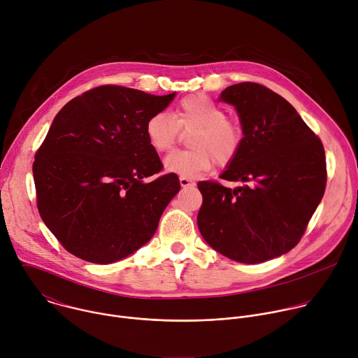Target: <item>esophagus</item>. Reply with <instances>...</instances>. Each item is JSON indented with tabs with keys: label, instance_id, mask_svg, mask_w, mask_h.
Returning <instances> with one entry per match:
<instances>
[{
	"label": "esophagus",
	"instance_id": "34e87169",
	"mask_svg": "<svg viewBox=\"0 0 358 358\" xmlns=\"http://www.w3.org/2000/svg\"><path fill=\"white\" fill-rule=\"evenodd\" d=\"M180 184L182 188H191V187H195V182L187 177H180Z\"/></svg>",
	"mask_w": 358,
	"mask_h": 358
}]
</instances>
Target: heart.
Returning <instances> with one entry per match:
<instances>
[{"instance_id": "heart-1", "label": "heart", "mask_w": 358, "mask_h": 358, "mask_svg": "<svg viewBox=\"0 0 358 358\" xmlns=\"http://www.w3.org/2000/svg\"><path fill=\"white\" fill-rule=\"evenodd\" d=\"M148 144L157 152L171 150L187 136L188 150L174 151L164 160L167 171L187 178H195L208 171L214 163L231 164L245 143V130L238 119L227 117L224 108L203 94L182 97L171 116L159 112L150 116L144 126Z\"/></svg>"}]
</instances>
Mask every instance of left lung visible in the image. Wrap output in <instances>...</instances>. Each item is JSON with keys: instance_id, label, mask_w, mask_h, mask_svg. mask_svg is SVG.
Wrapping results in <instances>:
<instances>
[{"instance_id": "obj_1", "label": "left lung", "mask_w": 358, "mask_h": 358, "mask_svg": "<svg viewBox=\"0 0 358 358\" xmlns=\"http://www.w3.org/2000/svg\"><path fill=\"white\" fill-rule=\"evenodd\" d=\"M245 130L239 156L221 174L239 182L199 181L202 238L224 257L261 264L293 249L320 203L327 181L322 140L286 99L242 82L221 92Z\"/></svg>"}]
</instances>
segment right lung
<instances>
[{"mask_svg": "<svg viewBox=\"0 0 358 358\" xmlns=\"http://www.w3.org/2000/svg\"><path fill=\"white\" fill-rule=\"evenodd\" d=\"M164 96L101 85L59 110L32 166L39 215L59 243L92 264L120 261L147 243L180 191L144 126ZM151 175L157 177L145 183Z\"/></svg>", "mask_w": 358, "mask_h": 358, "instance_id": "1", "label": "right lung"}]
</instances>
